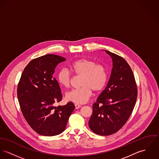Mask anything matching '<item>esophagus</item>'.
Returning a JSON list of instances; mask_svg holds the SVG:
<instances>
[{"mask_svg": "<svg viewBox=\"0 0 159 159\" xmlns=\"http://www.w3.org/2000/svg\"><path fill=\"white\" fill-rule=\"evenodd\" d=\"M75 109H76L81 107V106L80 105V104H75Z\"/></svg>", "mask_w": 159, "mask_h": 159, "instance_id": "esophagus-1", "label": "esophagus"}]
</instances>
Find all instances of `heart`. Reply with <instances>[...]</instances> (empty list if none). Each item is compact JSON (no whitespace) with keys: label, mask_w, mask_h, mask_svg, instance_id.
<instances>
[{"label":"heart","mask_w":159,"mask_h":159,"mask_svg":"<svg viewBox=\"0 0 159 159\" xmlns=\"http://www.w3.org/2000/svg\"><path fill=\"white\" fill-rule=\"evenodd\" d=\"M70 69L77 75L82 76V87L71 90L66 93V98L76 104L86 102L94 92L101 91L106 86L107 81V72L106 67L92 59L82 58L74 61ZM57 80L64 87L70 86L72 75L67 69H62L58 73Z\"/></svg>","instance_id":"b5f03b06"}]
</instances>
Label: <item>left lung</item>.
<instances>
[{
  "instance_id": "left-lung-1",
  "label": "left lung",
  "mask_w": 159,
  "mask_h": 159,
  "mask_svg": "<svg viewBox=\"0 0 159 159\" xmlns=\"http://www.w3.org/2000/svg\"><path fill=\"white\" fill-rule=\"evenodd\" d=\"M113 61L111 75L105 90L93 104L89 126L94 133L109 135L126 123L135 106L137 86L133 72L126 61L105 50Z\"/></svg>"
}]
</instances>
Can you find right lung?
Segmentation results:
<instances>
[{"instance_id": "add662e5", "label": "right lung", "mask_w": 159, "mask_h": 159, "mask_svg": "<svg viewBox=\"0 0 159 159\" xmlns=\"http://www.w3.org/2000/svg\"><path fill=\"white\" fill-rule=\"evenodd\" d=\"M66 60L50 54L34 58L25 67L18 83L21 112L30 127L42 135L62 133L75 108L72 102L55 106L62 100V95L53 74L58 64Z\"/></svg>"}]
</instances>
